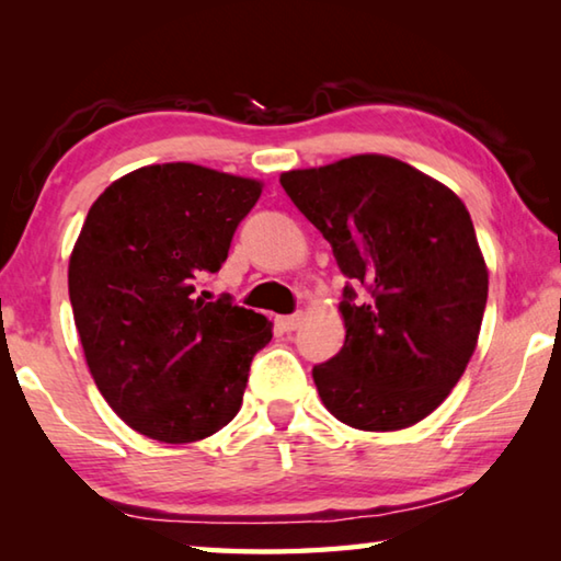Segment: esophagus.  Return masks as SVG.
I'll use <instances>...</instances> for the list:
<instances>
[{
	"instance_id": "34e87169",
	"label": "esophagus",
	"mask_w": 561,
	"mask_h": 561,
	"mask_svg": "<svg viewBox=\"0 0 561 561\" xmlns=\"http://www.w3.org/2000/svg\"><path fill=\"white\" fill-rule=\"evenodd\" d=\"M299 321H301V314L297 311V314H289V317H277V327L282 331H294L299 327Z\"/></svg>"
}]
</instances>
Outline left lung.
<instances>
[{
  "mask_svg": "<svg viewBox=\"0 0 561 561\" xmlns=\"http://www.w3.org/2000/svg\"><path fill=\"white\" fill-rule=\"evenodd\" d=\"M279 183L348 279L344 346L311 368L321 401L358 431L423 421L460 381L485 314L470 213L438 180L386 156L289 170Z\"/></svg>",
  "mask_w": 561,
  "mask_h": 561,
  "instance_id": "1",
  "label": "left lung"
}]
</instances>
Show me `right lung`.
I'll use <instances>...</instances> for the list:
<instances>
[{"label":"right lung","mask_w":561,"mask_h":561,"mask_svg":"<svg viewBox=\"0 0 561 561\" xmlns=\"http://www.w3.org/2000/svg\"><path fill=\"white\" fill-rule=\"evenodd\" d=\"M257 180L193 163L138 168L91 205L69 262V297L101 396L133 431L163 443L217 433L242 405L262 314L195 297L222 267Z\"/></svg>","instance_id":"1"}]
</instances>
